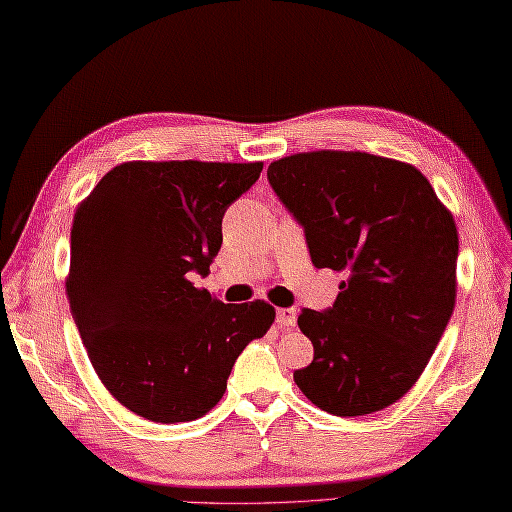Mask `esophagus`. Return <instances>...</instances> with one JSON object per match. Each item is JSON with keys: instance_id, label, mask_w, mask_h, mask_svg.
Returning a JSON list of instances; mask_svg holds the SVG:
<instances>
[{"instance_id": "esophagus-1", "label": "esophagus", "mask_w": 512, "mask_h": 512, "mask_svg": "<svg viewBox=\"0 0 512 512\" xmlns=\"http://www.w3.org/2000/svg\"><path fill=\"white\" fill-rule=\"evenodd\" d=\"M276 322L280 327H294L296 325V309H278L276 311Z\"/></svg>"}]
</instances>
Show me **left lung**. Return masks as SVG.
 I'll list each match as a JSON object with an SVG mask.
<instances>
[{
    "label": "left lung",
    "mask_w": 512,
    "mask_h": 512,
    "mask_svg": "<svg viewBox=\"0 0 512 512\" xmlns=\"http://www.w3.org/2000/svg\"><path fill=\"white\" fill-rule=\"evenodd\" d=\"M267 179L305 227L311 263L344 271L327 311L302 309L314 362L294 373L340 417L398 402L429 364L457 296V227L411 163L316 150L269 165Z\"/></svg>",
    "instance_id": "1"
}]
</instances>
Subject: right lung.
<instances>
[{"instance_id": "right-lung-1", "label": "right lung", "mask_w": 512, "mask_h": 512, "mask_svg": "<svg viewBox=\"0 0 512 512\" xmlns=\"http://www.w3.org/2000/svg\"><path fill=\"white\" fill-rule=\"evenodd\" d=\"M260 172V161H128L77 205L72 318L103 387L145 420L212 411L236 358L276 318L265 300L225 305L187 278L210 271L225 210Z\"/></svg>"}]
</instances>
